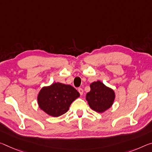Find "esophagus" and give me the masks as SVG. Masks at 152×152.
<instances>
[{
    "label": "esophagus",
    "instance_id": "1",
    "mask_svg": "<svg viewBox=\"0 0 152 152\" xmlns=\"http://www.w3.org/2000/svg\"><path fill=\"white\" fill-rule=\"evenodd\" d=\"M78 91L79 92V93L80 94V95H83L84 91H83V88H79L78 89Z\"/></svg>",
    "mask_w": 152,
    "mask_h": 152
}]
</instances>
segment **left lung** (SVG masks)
<instances>
[{
	"instance_id": "left-lung-1",
	"label": "left lung",
	"mask_w": 152,
	"mask_h": 152,
	"mask_svg": "<svg viewBox=\"0 0 152 152\" xmlns=\"http://www.w3.org/2000/svg\"><path fill=\"white\" fill-rule=\"evenodd\" d=\"M91 91L86 95L91 109L99 113H102L109 109L114 102V91L98 80L90 85Z\"/></svg>"
}]
</instances>
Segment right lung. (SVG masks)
<instances>
[{"label":"right lung","mask_w":152,"mask_h":152,"mask_svg":"<svg viewBox=\"0 0 152 152\" xmlns=\"http://www.w3.org/2000/svg\"><path fill=\"white\" fill-rule=\"evenodd\" d=\"M79 97L80 93L73 86L55 83L42 88L37 99L40 109L49 115L58 117L66 113L71 103Z\"/></svg>","instance_id":"add662e5"}]
</instances>
